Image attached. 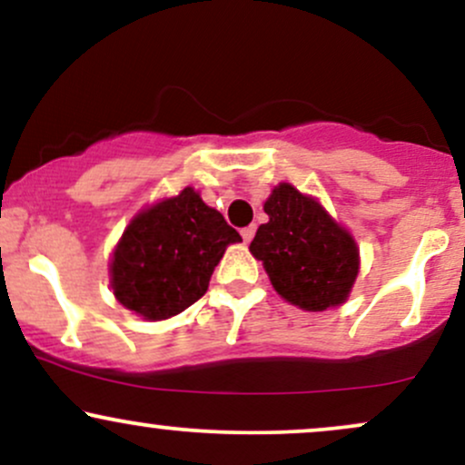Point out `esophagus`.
I'll return each mask as SVG.
<instances>
[{"instance_id":"1","label":"esophagus","mask_w":465,"mask_h":465,"mask_svg":"<svg viewBox=\"0 0 465 465\" xmlns=\"http://www.w3.org/2000/svg\"><path fill=\"white\" fill-rule=\"evenodd\" d=\"M253 233H255V225H249V227L240 229V236H242L244 242H251V238H253Z\"/></svg>"}]
</instances>
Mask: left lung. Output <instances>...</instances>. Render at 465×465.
<instances>
[{"label":"left lung","mask_w":465,"mask_h":465,"mask_svg":"<svg viewBox=\"0 0 465 465\" xmlns=\"http://www.w3.org/2000/svg\"><path fill=\"white\" fill-rule=\"evenodd\" d=\"M269 223L260 225L251 253L262 260L271 284L303 311H325L348 300L359 275L354 238L311 196L280 183L264 203Z\"/></svg>","instance_id":"left-lung-1"}]
</instances>
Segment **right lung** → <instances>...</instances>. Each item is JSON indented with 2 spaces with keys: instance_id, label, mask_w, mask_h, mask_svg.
Listing matches in <instances>:
<instances>
[{
  "instance_id": "right-lung-1",
  "label": "right lung",
  "mask_w": 465,
  "mask_h": 465,
  "mask_svg": "<svg viewBox=\"0 0 465 465\" xmlns=\"http://www.w3.org/2000/svg\"><path fill=\"white\" fill-rule=\"evenodd\" d=\"M192 188L133 218L111 260V286L122 306L143 319L174 317L199 302L227 244L240 242Z\"/></svg>"
}]
</instances>
